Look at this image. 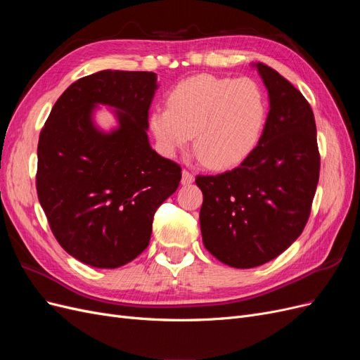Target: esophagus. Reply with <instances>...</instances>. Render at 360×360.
<instances>
[{
    "instance_id": "34e87169",
    "label": "esophagus",
    "mask_w": 360,
    "mask_h": 360,
    "mask_svg": "<svg viewBox=\"0 0 360 360\" xmlns=\"http://www.w3.org/2000/svg\"><path fill=\"white\" fill-rule=\"evenodd\" d=\"M193 180H195L193 174L191 171H188V169H183V172H181V183L183 184H191V183H193Z\"/></svg>"
}]
</instances>
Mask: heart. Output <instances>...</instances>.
<instances>
[{"mask_svg":"<svg viewBox=\"0 0 360 360\" xmlns=\"http://www.w3.org/2000/svg\"><path fill=\"white\" fill-rule=\"evenodd\" d=\"M267 106L257 82L197 75L168 94V110L153 111L151 130L163 153L184 148L195 135V150L205 165L231 168L258 144Z\"/></svg>","mask_w":360,"mask_h":360,"instance_id":"heart-1","label":"heart"}]
</instances>
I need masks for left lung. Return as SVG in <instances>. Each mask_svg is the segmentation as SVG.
Returning a JSON list of instances; mask_svg holds the SVG:
<instances>
[{
	"label": "left lung",
	"mask_w": 360,
	"mask_h": 360,
	"mask_svg": "<svg viewBox=\"0 0 360 360\" xmlns=\"http://www.w3.org/2000/svg\"><path fill=\"white\" fill-rule=\"evenodd\" d=\"M270 99L258 146L231 171L197 176L202 191V243L224 264L267 263L307 225L320 177L314 112L303 94L276 70L257 64Z\"/></svg>",
	"instance_id": "8db88e82"
}]
</instances>
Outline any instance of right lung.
Masks as SVG:
<instances>
[{
  "label": "right lung",
  "instance_id": "right-lung-1",
  "mask_svg": "<svg viewBox=\"0 0 360 360\" xmlns=\"http://www.w3.org/2000/svg\"><path fill=\"white\" fill-rule=\"evenodd\" d=\"M153 72L101 70L75 81L53 105L37 146V197L51 231L82 263L115 269L148 246L153 217L177 191L181 167L147 138ZM96 103L119 111L120 129L91 123Z\"/></svg>",
  "mask_w": 360,
  "mask_h": 360
}]
</instances>
